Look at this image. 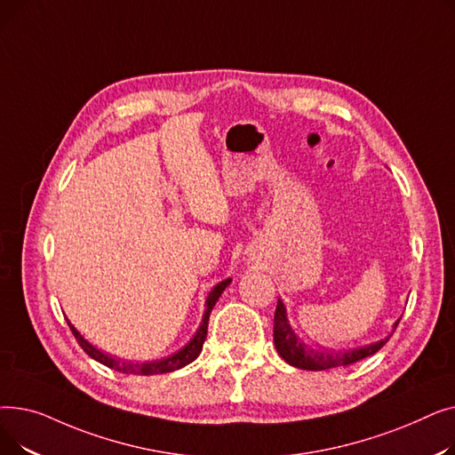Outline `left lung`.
I'll return each mask as SVG.
<instances>
[{"mask_svg":"<svg viewBox=\"0 0 455 455\" xmlns=\"http://www.w3.org/2000/svg\"><path fill=\"white\" fill-rule=\"evenodd\" d=\"M398 321L395 323L393 331L396 330ZM273 333H275V347H276V352L280 354L282 360L285 363H290L297 369H304V371H326V369L345 367V365H352L355 362H362L363 357L376 354L393 336L391 333V336H387L386 339H379L376 343L357 347V348H348V350H339V352L338 350H317V348L309 347L307 343H304L293 331V328L288 321V312H285V306L280 299H278L276 312H275Z\"/></svg>","mask_w":455,"mask_h":455,"instance_id":"1","label":"left lung"}]
</instances>
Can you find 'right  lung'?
<instances>
[{
  "label": "right lung",
  "mask_w": 455,
  "mask_h": 455,
  "mask_svg": "<svg viewBox=\"0 0 455 455\" xmlns=\"http://www.w3.org/2000/svg\"><path fill=\"white\" fill-rule=\"evenodd\" d=\"M232 280L227 278L223 282H220L218 285H213V290L208 293L206 297V309H204V315H203V323L199 326V330L196 331V336L191 338L180 350L173 352L172 355H165L162 357V360H155V362H125V360H119V357L116 355H110V354H105L103 350L95 348L92 343H88L83 336L81 331H77V328L69 324V330L74 331V336L77 339V343L81 345V348L90 355L93 357L95 362H100L117 372H125V374H141V376H153V374H164V372H173L177 369H182L186 367L188 363H191L196 360V357L201 354L203 350V343L206 339V331H208V319H210V314L212 309L215 306V302H218V299L221 297V293L227 290V285L230 283Z\"/></svg>",
  "instance_id": "obj_1"
}]
</instances>
